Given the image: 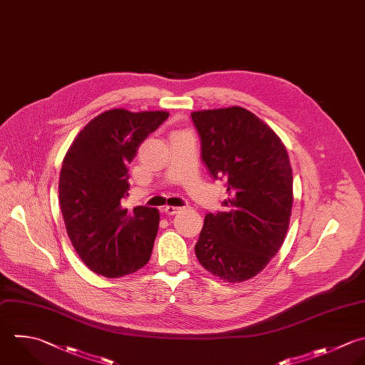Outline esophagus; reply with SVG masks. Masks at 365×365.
<instances>
[{
	"label": "esophagus",
	"mask_w": 365,
	"mask_h": 365,
	"mask_svg": "<svg viewBox=\"0 0 365 365\" xmlns=\"http://www.w3.org/2000/svg\"><path fill=\"white\" fill-rule=\"evenodd\" d=\"M180 210H181V207H175V205H165L164 207V212L167 215H175Z\"/></svg>",
	"instance_id": "1"
}]
</instances>
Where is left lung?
<instances>
[{
  "mask_svg": "<svg viewBox=\"0 0 365 365\" xmlns=\"http://www.w3.org/2000/svg\"><path fill=\"white\" fill-rule=\"evenodd\" d=\"M201 137L202 161L227 181L225 211L207 214L195 255L224 282L261 272L281 248L292 210V168L279 137L251 111L191 113Z\"/></svg>",
  "mask_w": 365,
  "mask_h": 365,
  "instance_id": "8db88e82",
  "label": "left lung"
}]
</instances>
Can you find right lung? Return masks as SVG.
<instances>
[{"label":"right lung","mask_w":365,"mask_h":365,"mask_svg":"<svg viewBox=\"0 0 365 365\" xmlns=\"http://www.w3.org/2000/svg\"><path fill=\"white\" fill-rule=\"evenodd\" d=\"M167 111L113 108L93 118L70 145L60 173L58 200L67 234L96 274L118 278L143 268L158 231L157 208H127L128 164Z\"/></svg>","instance_id":"add662e5"}]
</instances>
